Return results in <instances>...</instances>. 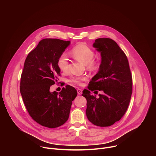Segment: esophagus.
<instances>
[{
    "mask_svg": "<svg viewBox=\"0 0 156 156\" xmlns=\"http://www.w3.org/2000/svg\"><path fill=\"white\" fill-rule=\"evenodd\" d=\"M77 92H78V94H79V95H81L82 94V90H80V89H78L77 90Z\"/></svg>",
    "mask_w": 156,
    "mask_h": 156,
    "instance_id": "esophagus-1",
    "label": "esophagus"
}]
</instances>
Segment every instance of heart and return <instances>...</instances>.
I'll use <instances>...</instances> for the list:
<instances>
[{"label": "heart", "mask_w": 156, "mask_h": 156, "mask_svg": "<svg viewBox=\"0 0 156 156\" xmlns=\"http://www.w3.org/2000/svg\"><path fill=\"white\" fill-rule=\"evenodd\" d=\"M72 54L75 59L85 65L87 69L94 70L98 68V63L93 60L95 55L94 52L87 46L79 44L72 50ZM57 65L59 69L63 72L68 70L69 59L65 54H63L59 57ZM85 79V77L76 78L71 80V81L81 85V80H84Z\"/></svg>", "instance_id": "obj_1"}]
</instances>
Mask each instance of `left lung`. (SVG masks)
Returning a JSON list of instances; mask_svg holds the SVG:
<instances>
[{"label": "left lung", "mask_w": 156, "mask_h": 156, "mask_svg": "<svg viewBox=\"0 0 156 156\" xmlns=\"http://www.w3.org/2000/svg\"><path fill=\"white\" fill-rule=\"evenodd\" d=\"M93 46L101 54V62L89 90L83 91L87 100L86 114L93 124L109 126L119 121L128 108L132 94V76L127 57L116 42L99 38ZM94 90H102L103 94L96 98L90 93Z\"/></svg>", "instance_id": "1"}]
</instances>
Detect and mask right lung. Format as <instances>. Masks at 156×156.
Wrapping results in <instances>:
<instances>
[{
	"label": "right lung",
	"instance_id": "obj_1",
	"mask_svg": "<svg viewBox=\"0 0 156 156\" xmlns=\"http://www.w3.org/2000/svg\"><path fill=\"white\" fill-rule=\"evenodd\" d=\"M70 41L46 38L41 40L29 53L21 76L20 93L32 119L42 126L58 127L69 119L75 89L66 86L60 93L50 87L60 75L57 61Z\"/></svg>",
	"mask_w": 156,
	"mask_h": 156
}]
</instances>
